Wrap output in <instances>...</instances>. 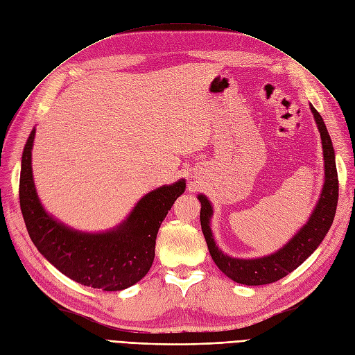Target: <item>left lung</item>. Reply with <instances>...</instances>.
<instances>
[{"mask_svg":"<svg viewBox=\"0 0 355 355\" xmlns=\"http://www.w3.org/2000/svg\"><path fill=\"white\" fill-rule=\"evenodd\" d=\"M310 110L314 116L315 125L319 128L322 138L324 182L320 192V198L317 200V204L311 216L309 217L307 223H305L282 248H279L277 251L264 257H257V259H235V257L225 254L216 245V241L211 232V202L205 195L198 193V200L201 202V229L211 259L220 270L236 284L248 286L267 285L285 277L291 272H294L295 268L307 260L317 250V247L320 245L334 223L339 191L335 150L322 116L317 113V110L311 104Z\"/></svg>","mask_w":355,"mask_h":355,"instance_id":"8db88e82","label":"left lung"}]
</instances>
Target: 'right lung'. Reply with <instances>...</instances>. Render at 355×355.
Returning a JSON list of instances; mask_svg holds the SVG:
<instances>
[{"instance_id":"right-lung-1","label":"right lung","mask_w":355,"mask_h":355,"mask_svg":"<svg viewBox=\"0 0 355 355\" xmlns=\"http://www.w3.org/2000/svg\"><path fill=\"white\" fill-rule=\"evenodd\" d=\"M33 128L21 155L19 198L28 234L35 247L55 268L75 282L103 291L126 289L148 273L155 255V238L185 179L157 188L137 202L129 216L105 232L76 230L48 213L32 175Z\"/></svg>"}]
</instances>
